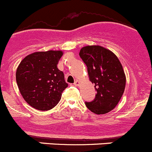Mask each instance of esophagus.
<instances>
[{"mask_svg":"<svg viewBox=\"0 0 152 152\" xmlns=\"http://www.w3.org/2000/svg\"><path fill=\"white\" fill-rule=\"evenodd\" d=\"M79 84H80L79 81H78V80H75V81L74 85L75 86H79Z\"/></svg>","mask_w":152,"mask_h":152,"instance_id":"esophagus-1","label":"esophagus"}]
</instances>
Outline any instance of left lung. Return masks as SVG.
Wrapping results in <instances>:
<instances>
[{
    "label": "left lung",
    "mask_w": 152,
    "mask_h": 152,
    "mask_svg": "<svg viewBox=\"0 0 152 152\" xmlns=\"http://www.w3.org/2000/svg\"><path fill=\"white\" fill-rule=\"evenodd\" d=\"M79 55L97 91L92 101L85 102L86 106L97 115L108 113L118 105L125 89L122 65L113 52L100 46H85Z\"/></svg>",
    "instance_id": "left-lung-1"
}]
</instances>
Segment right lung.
I'll return each instance as SVG.
<instances>
[{
  "label": "right lung",
  "mask_w": 152,
  "mask_h": 152,
  "mask_svg": "<svg viewBox=\"0 0 152 152\" xmlns=\"http://www.w3.org/2000/svg\"><path fill=\"white\" fill-rule=\"evenodd\" d=\"M61 51L38 52L28 55L19 64L16 81L20 92L28 105L37 110L55 107L68 83L57 67Z\"/></svg>",
  "instance_id": "right-lung-1"
}]
</instances>
